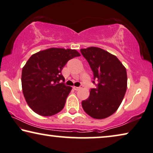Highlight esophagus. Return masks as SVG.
Returning <instances> with one entry per match:
<instances>
[{"label": "esophagus", "mask_w": 153, "mask_h": 153, "mask_svg": "<svg viewBox=\"0 0 153 153\" xmlns=\"http://www.w3.org/2000/svg\"><path fill=\"white\" fill-rule=\"evenodd\" d=\"M80 88L81 87H75V86H74V87H73V89H74V90H76V91H78V90L80 89Z\"/></svg>", "instance_id": "obj_1"}]
</instances>
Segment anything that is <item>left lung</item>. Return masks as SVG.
I'll use <instances>...</instances> for the list:
<instances>
[{
	"instance_id": "1",
	"label": "left lung",
	"mask_w": 153,
	"mask_h": 153,
	"mask_svg": "<svg viewBox=\"0 0 153 153\" xmlns=\"http://www.w3.org/2000/svg\"><path fill=\"white\" fill-rule=\"evenodd\" d=\"M80 52L89 64L94 79L98 81L82 106L94 119H105L117 110L123 100L128 82L126 68L115 55L102 48L92 46L82 48Z\"/></svg>"
}]
</instances>
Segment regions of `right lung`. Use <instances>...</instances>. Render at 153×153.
Listing matches in <instances>:
<instances>
[{"label": "right lung", "instance_id": "1", "mask_svg": "<svg viewBox=\"0 0 153 153\" xmlns=\"http://www.w3.org/2000/svg\"><path fill=\"white\" fill-rule=\"evenodd\" d=\"M80 54L76 50L51 48L34 53L23 67L21 85L28 106L43 117L62 110L71 87L64 80L62 70L67 62Z\"/></svg>", "mask_w": 153, "mask_h": 153}]
</instances>
